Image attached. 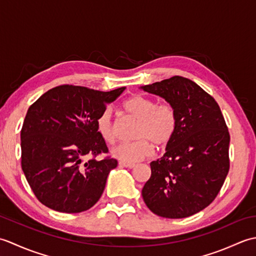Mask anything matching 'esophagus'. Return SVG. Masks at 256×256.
<instances>
[{
    "mask_svg": "<svg viewBox=\"0 0 256 256\" xmlns=\"http://www.w3.org/2000/svg\"><path fill=\"white\" fill-rule=\"evenodd\" d=\"M118 165L122 167H126V168H134L135 164L134 162H118Z\"/></svg>",
    "mask_w": 256,
    "mask_h": 256,
    "instance_id": "obj_1",
    "label": "esophagus"
}]
</instances>
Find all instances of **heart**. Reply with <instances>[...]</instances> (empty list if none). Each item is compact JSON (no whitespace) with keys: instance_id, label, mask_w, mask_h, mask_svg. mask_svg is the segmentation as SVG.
<instances>
[{"instance_id":"obj_1","label":"heart","mask_w":256,"mask_h":256,"mask_svg":"<svg viewBox=\"0 0 256 256\" xmlns=\"http://www.w3.org/2000/svg\"><path fill=\"white\" fill-rule=\"evenodd\" d=\"M123 110L138 120L134 138L130 143H121L112 150V155L121 162H136L153 153L154 144L164 148L172 140L177 130V113L170 103H158L152 98L134 94L123 102ZM96 131L108 144L116 142V125L112 111L106 108L96 118Z\"/></svg>"}]
</instances>
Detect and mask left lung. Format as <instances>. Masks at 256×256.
<instances>
[{
  "label": "left lung",
  "instance_id": "8db88e82",
  "mask_svg": "<svg viewBox=\"0 0 256 256\" xmlns=\"http://www.w3.org/2000/svg\"><path fill=\"white\" fill-rule=\"evenodd\" d=\"M140 89L170 103L178 120L166 153L150 162L144 202L162 218H187L214 200L229 172L224 118L214 98L190 79L175 76Z\"/></svg>",
  "mask_w": 256,
  "mask_h": 256
}]
</instances>
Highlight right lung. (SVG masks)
<instances>
[{
    "instance_id": "obj_1",
    "label": "right lung",
    "mask_w": 256,
    "mask_h": 256,
    "mask_svg": "<svg viewBox=\"0 0 256 256\" xmlns=\"http://www.w3.org/2000/svg\"><path fill=\"white\" fill-rule=\"evenodd\" d=\"M125 86L102 92L58 86L30 106L20 131L22 170L36 198L48 208L78 214L94 206L118 160L108 152L96 118ZM86 154L94 158L82 162Z\"/></svg>"
}]
</instances>
